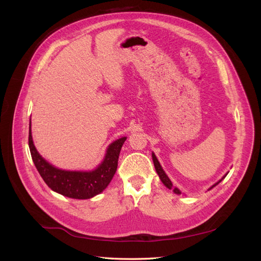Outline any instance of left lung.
<instances>
[{"instance_id": "obj_1", "label": "left lung", "mask_w": 261, "mask_h": 261, "mask_svg": "<svg viewBox=\"0 0 261 261\" xmlns=\"http://www.w3.org/2000/svg\"><path fill=\"white\" fill-rule=\"evenodd\" d=\"M152 161H153V164H154V168H155V171H156V173H158V175H159V177H160V179H161V181H162V183L164 184V186L165 187H167V188H169V189H173V192H174L176 195H180L181 193H180V191H179V189L177 188V187H174V186H173V184H172V181H171V179L169 178V176L167 175V173H165L164 172V170L162 169V167H161V164H160V162H159V160H158L156 159V156H155V154L152 152ZM228 173V172H227ZM227 173H226V174L225 175H223L222 176V178H221V179H219L218 181H217V183L216 184H213L209 189H208V191H210V189H212L213 187H215V186H217L219 183H220V181L221 180H222L226 175H227Z\"/></svg>"}]
</instances>
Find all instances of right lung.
I'll return each mask as SVG.
<instances>
[{
  "label": "right lung",
  "instance_id": "obj_1",
  "mask_svg": "<svg viewBox=\"0 0 261 261\" xmlns=\"http://www.w3.org/2000/svg\"><path fill=\"white\" fill-rule=\"evenodd\" d=\"M126 138L121 137L110 144L103 160L92 170H63L54 167L38 152L31 134V120L29 123V149L39 174L53 192L73 199H90L105 191L115 174L118 155Z\"/></svg>",
  "mask_w": 261,
  "mask_h": 261
}]
</instances>
